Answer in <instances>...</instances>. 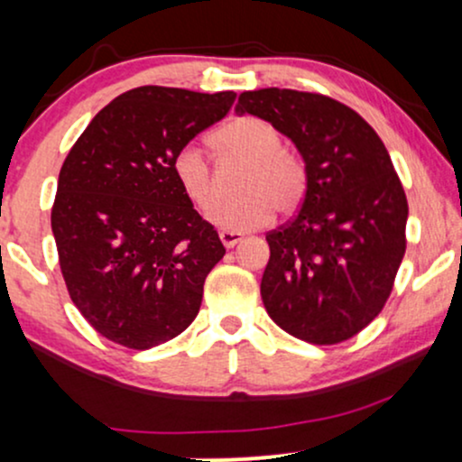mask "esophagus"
Returning a JSON list of instances; mask_svg holds the SVG:
<instances>
[{
  "label": "esophagus",
  "mask_w": 462,
  "mask_h": 462,
  "mask_svg": "<svg viewBox=\"0 0 462 462\" xmlns=\"http://www.w3.org/2000/svg\"><path fill=\"white\" fill-rule=\"evenodd\" d=\"M219 238H221V243H224L226 247H235V245H238V243L243 241V235H241V232L221 230V232H219Z\"/></svg>",
  "instance_id": "34e87169"
}]
</instances>
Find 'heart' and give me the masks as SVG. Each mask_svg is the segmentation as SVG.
<instances>
[{"label":"heart","instance_id":"obj_1","mask_svg":"<svg viewBox=\"0 0 462 462\" xmlns=\"http://www.w3.org/2000/svg\"><path fill=\"white\" fill-rule=\"evenodd\" d=\"M217 161H238V195L221 199L208 219L221 230L245 232L267 224L273 208L291 215L300 208L309 190V171L300 153L284 147L282 132L261 116H238L208 136ZM173 176L187 198L199 210H208L217 199V176L198 147H182L171 162Z\"/></svg>","mask_w":462,"mask_h":462}]
</instances>
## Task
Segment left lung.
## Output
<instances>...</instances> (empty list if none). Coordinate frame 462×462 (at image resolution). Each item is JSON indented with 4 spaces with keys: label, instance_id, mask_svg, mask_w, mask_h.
<instances>
[{
    "label": "left lung",
    "instance_id": "1",
    "mask_svg": "<svg viewBox=\"0 0 462 462\" xmlns=\"http://www.w3.org/2000/svg\"><path fill=\"white\" fill-rule=\"evenodd\" d=\"M236 113L273 124L309 171L298 215L267 235L264 309L312 346L356 337L384 309L406 252L408 201L384 143L356 110L319 93L247 91Z\"/></svg>",
    "mask_w": 462,
    "mask_h": 462
}]
</instances>
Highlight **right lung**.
Wrapping results in <instances>:
<instances>
[{"label": "right lung", "mask_w": 462, "mask_h": 462, "mask_svg": "<svg viewBox=\"0 0 462 462\" xmlns=\"http://www.w3.org/2000/svg\"><path fill=\"white\" fill-rule=\"evenodd\" d=\"M236 93L139 87L71 147L51 208L71 301L108 341L150 349L198 317L226 247L173 176V156L224 119Z\"/></svg>", "instance_id": "right-lung-1"}]
</instances>
